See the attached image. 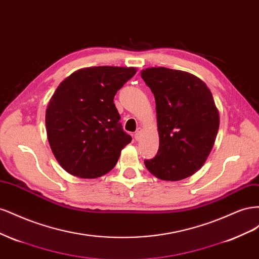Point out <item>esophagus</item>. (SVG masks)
Masks as SVG:
<instances>
[{
    "instance_id": "34e87169",
    "label": "esophagus",
    "mask_w": 259,
    "mask_h": 259,
    "mask_svg": "<svg viewBox=\"0 0 259 259\" xmlns=\"http://www.w3.org/2000/svg\"><path fill=\"white\" fill-rule=\"evenodd\" d=\"M142 132H143L142 128H137V131H136V133H135V135H134V137H135L136 140H139L140 135H142Z\"/></svg>"
}]
</instances>
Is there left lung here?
Segmentation results:
<instances>
[{"instance_id": "left-lung-1", "label": "left lung", "mask_w": 259, "mask_h": 259, "mask_svg": "<svg viewBox=\"0 0 259 259\" xmlns=\"http://www.w3.org/2000/svg\"><path fill=\"white\" fill-rule=\"evenodd\" d=\"M142 77L155 99L159 150L145 160L162 180L177 182L199 170L214 146L219 113L206 84L193 74L164 67L148 68Z\"/></svg>"}]
</instances>
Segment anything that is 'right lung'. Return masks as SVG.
I'll use <instances>...</instances> for the list:
<instances>
[{
	"instance_id": "1",
	"label": "right lung",
	"mask_w": 259,
	"mask_h": 259,
	"mask_svg": "<svg viewBox=\"0 0 259 259\" xmlns=\"http://www.w3.org/2000/svg\"><path fill=\"white\" fill-rule=\"evenodd\" d=\"M136 73L130 67L80 69L62 81L45 114L48 139L66 171L97 178L110 171L131 143L113 103L116 92Z\"/></svg>"
}]
</instances>
